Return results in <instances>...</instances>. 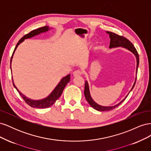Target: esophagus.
Here are the masks:
<instances>
[{
	"label": "esophagus",
	"mask_w": 151,
	"mask_h": 151,
	"mask_svg": "<svg viewBox=\"0 0 151 151\" xmlns=\"http://www.w3.org/2000/svg\"><path fill=\"white\" fill-rule=\"evenodd\" d=\"M73 75H74V77L81 76L82 75V72L80 70H76V71L73 72Z\"/></svg>",
	"instance_id": "esophagus-1"
}]
</instances>
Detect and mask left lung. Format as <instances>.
Listing matches in <instances>:
<instances>
[{
    "instance_id": "left-lung-1",
    "label": "left lung",
    "mask_w": 151,
    "mask_h": 151,
    "mask_svg": "<svg viewBox=\"0 0 151 151\" xmlns=\"http://www.w3.org/2000/svg\"><path fill=\"white\" fill-rule=\"evenodd\" d=\"M106 33L109 35V38H110V43H109V48H115V47H122L123 48H125L127 49H128L129 50H130V52H132L133 53L135 56L137 58V68H136V73H137V70H138V67H139V56L137 51L136 48L134 47V46L133 45L130 41L127 39L126 38L123 37L122 36H120L118 35H116L114 33H112V32L110 31H106ZM137 80V76L135 78V83L132 86V88L131 89L130 91L133 89V88H134L135 84V82ZM129 92V93H130ZM128 94V95H129ZM128 95L127 96L123 99L121 102H120L119 103H118L117 104L115 105V106H100L98 104H97L96 103H95L93 99L91 98V95H90V92H89V85L88 82L86 81L85 82V86H84V96L85 98L86 99L87 101H88V103L92 106L94 109H96L98 111H109L111 110V109H115V108H116L117 106H119V105L124 101V100L127 98V97L128 96Z\"/></svg>"
}]
</instances>
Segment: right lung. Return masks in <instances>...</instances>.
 Here are the masks:
<instances>
[{
  "label": "right lung",
  "instance_id": "obj_1",
  "mask_svg": "<svg viewBox=\"0 0 151 151\" xmlns=\"http://www.w3.org/2000/svg\"><path fill=\"white\" fill-rule=\"evenodd\" d=\"M49 29H50L49 27L47 26H45L44 27H42V28H40L36 29L33 30L32 31H31L30 33H29L28 34H26V35H24L23 36V37L21 38L20 39V40L19 41V42L17 43L16 46L15 47V49H14V50L13 53L12 55L11 59V62H12V58L13 57L14 53L15 50H16L18 45L23 42L25 39L33 37V36H35L36 35H38L42 33L46 32V31H48ZM70 74H68L67 76L63 77V78L62 79L60 83H59L58 84V85L56 86V88H55L54 90L52 91V93L46 98H45L43 99H41V100H33V99H31L28 98H26L24 95L22 94L20 92V91L17 89L14 83L13 79H12V83H13L14 87V88L16 89L17 92L19 93V94L22 98V99H23L24 100V101L28 105H29L30 106L33 107V108H48L50 106H52V105L55 103V101L58 99V98L60 96L62 92H63V89L65 88V86L67 84L68 82L70 81Z\"/></svg>",
  "mask_w": 151,
  "mask_h": 151
}]
</instances>
